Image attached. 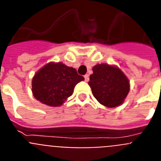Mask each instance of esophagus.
<instances>
[{"mask_svg":"<svg viewBox=\"0 0 161 161\" xmlns=\"http://www.w3.org/2000/svg\"><path fill=\"white\" fill-rule=\"evenodd\" d=\"M84 77H85V81H86V82L89 81V75H88V74H86V75H85V76H84Z\"/></svg>","mask_w":161,"mask_h":161,"instance_id":"obj_1","label":"esophagus"}]
</instances>
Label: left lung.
I'll return each mask as SVG.
<instances>
[{
	"label": "left lung",
	"instance_id": "left-lung-1",
	"mask_svg": "<svg viewBox=\"0 0 161 161\" xmlns=\"http://www.w3.org/2000/svg\"><path fill=\"white\" fill-rule=\"evenodd\" d=\"M89 85L97 102L108 108L121 106L130 91V81L124 72L117 66L108 64L93 67Z\"/></svg>",
	"mask_w": 161,
	"mask_h": 161
}]
</instances>
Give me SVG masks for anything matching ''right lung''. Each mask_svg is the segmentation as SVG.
<instances>
[{"mask_svg":"<svg viewBox=\"0 0 161 161\" xmlns=\"http://www.w3.org/2000/svg\"><path fill=\"white\" fill-rule=\"evenodd\" d=\"M84 80L75 68L61 62H50L35 74L31 90L34 97L41 103L57 107L72 96L76 84Z\"/></svg>","mask_w":161,"mask_h":161,"instance_id":"1","label":"right lung"}]
</instances>
